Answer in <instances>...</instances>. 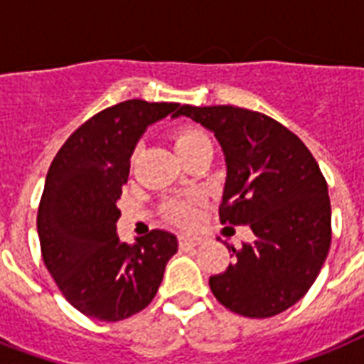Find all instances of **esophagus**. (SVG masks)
<instances>
[{
    "mask_svg": "<svg viewBox=\"0 0 364 364\" xmlns=\"http://www.w3.org/2000/svg\"><path fill=\"white\" fill-rule=\"evenodd\" d=\"M202 242H204V238L198 236V234H181L179 236V245L181 247H196Z\"/></svg>",
    "mask_w": 364,
    "mask_h": 364,
    "instance_id": "1",
    "label": "esophagus"
}]
</instances>
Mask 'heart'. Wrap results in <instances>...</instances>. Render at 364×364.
<instances>
[{"instance_id": "1", "label": "heart", "mask_w": 364, "mask_h": 364, "mask_svg": "<svg viewBox=\"0 0 364 364\" xmlns=\"http://www.w3.org/2000/svg\"><path fill=\"white\" fill-rule=\"evenodd\" d=\"M208 137L202 134L200 130H194V128H183L176 134L173 137V145H176L177 153H181L185 149L193 147L196 143L205 141ZM170 213L173 219H177L179 223H191L194 217V210L193 205L188 204V202H179V204H173L170 208Z\"/></svg>"}]
</instances>
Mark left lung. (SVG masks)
<instances>
[{
  "label": "left lung",
  "instance_id": "obj_1",
  "mask_svg": "<svg viewBox=\"0 0 364 364\" xmlns=\"http://www.w3.org/2000/svg\"><path fill=\"white\" fill-rule=\"evenodd\" d=\"M181 115L213 132L225 154L221 223L249 225L255 234L242 249L230 245L234 262L210 277L211 293L243 317L277 316L308 293L327 259V181L304 143L262 113L183 105Z\"/></svg>",
  "mask_w": 364,
  "mask_h": 364
}]
</instances>
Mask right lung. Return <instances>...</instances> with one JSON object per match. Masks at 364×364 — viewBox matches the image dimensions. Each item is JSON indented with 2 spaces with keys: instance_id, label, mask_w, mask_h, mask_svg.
I'll return each instance as SVG.
<instances>
[{
  "instance_id": "right-lung-1",
  "label": "right lung",
  "mask_w": 364,
  "mask_h": 364,
  "mask_svg": "<svg viewBox=\"0 0 364 364\" xmlns=\"http://www.w3.org/2000/svg\"><path fill=\"white\" fill-rule=\"evenodd\" d=\"M179 104L126 100L79 126L54 156L37 211L43 260L75 310L98 321L141 311L159 291L176 234L153 230L128 245L117 236V202L149 126Z\"/></svg>"
}]
</instances>
